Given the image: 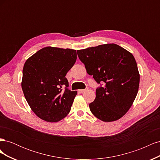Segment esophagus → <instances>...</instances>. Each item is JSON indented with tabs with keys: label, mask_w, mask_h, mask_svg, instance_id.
<instances>
[{
	"label": "esophagus",
	"mask_w": 160,
	"mask_h": 160,
	"mask_svg": "<svg viewBox=\"0 0 160 160\" xmlns=\"http://www.w3.org/2000/svg\"><path fill=\"white\" fill-rule=\"evenodd\" d=\"M87 90L86 89H79V91L80 92V93H84V92H85Z\"/></svg>",
	"instance_id": "obj_1"
}]
</instances>
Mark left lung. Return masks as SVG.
<instances>
[{
  "instance_id": "left-lung-1",
  "label": "left lung",
  "mask_w": 160,
  "mask_h": 160,
  "mask_svg": "<svg viewBox=\"0 0 160 160\" xmlns=\"http://www.w3.org/2000/svg\"><path fill=\"white\" fill-rule=\"evenodd\" d=\"M87 72L103 87L96 89L89 108L97 118L115 122L126 113L136 98L140 75L133 55L118 45H100L77 50Z\"/></svg>"
}]
</instances>
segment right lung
I'll return each instance as SVG.
<instances>
[{
    "label": "right lung",
    "mask_w": 160,
    "mask_h": 160,
    "mask_svg": "<svg viewBox=\"0 0 160 160\" xmlns=\"http://www.w3.org/2000/svg\"><path fill=\"white\" fill-rule=\"evenodd\" d=\"M76 59V50L47 47L26 61L21 87L28 104L37 117L55 123L70 112L77 91L68 89L65 76Z\"/></svg>",
    "instance_id": "1"
}]
</instances>
